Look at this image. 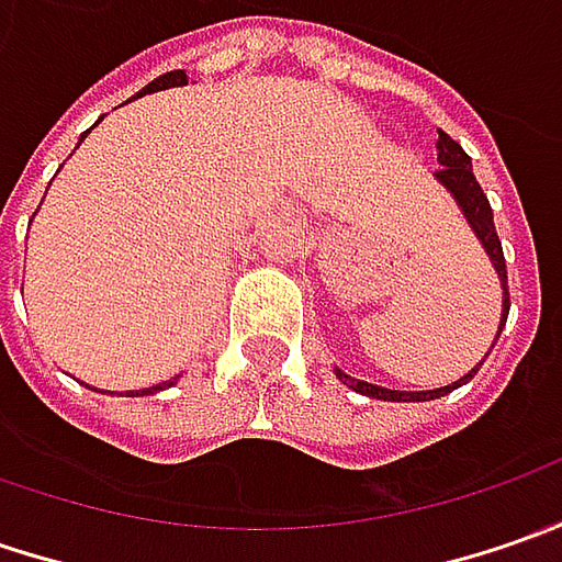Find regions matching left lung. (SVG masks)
Here are the masks:
<instances>
[{
    "label": "left lung",
    "mask_w": 562,
    "mask_h": 562,
    "mask_svg": "<svg viewBox=\"0 0 562 562\" xmlns=\"http://www.w3.org/2000/svg\"><path fill=\"white\" fill-rule=\"evenodd\" d=\"M435 149H438V162H441V168L435 171V181H438V184L453 196V203L460 205L465 225L472 227V234L479 237V244H482V249L487 252V259H491L494 271H497L501 291H504L501 325H497V335H494V344H497V337H501L504 325H507L509 291H507V262H504V247H501L497 231H494V212H491V203H487L485 190L479 187L475 175H472V159L465 156L463 146L453 140V137H447L443 131H438V143H435ZM479 369H482V362H479L472 372H465L460 381L443 384V387H435V391H391V387L369 384V381H359V378L347 375L344 369H335V375L340 378L347 387H353L357 394H366V397H372V400H391V403H425V400H438L443 397V394H450V391H457V387L465 384V381L475 375Z\"/></svg>",
    "instance_id": "8db88e82"
}]
</instances>
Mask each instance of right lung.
<instances>
[{"label":"right lung","mask_w":562,"mask_h":562,"mask_svg":"<svg viewBox=\"0 0 562 562\" xmlns=\"http://www.w3.org/2000/svg\"><path fill=\"white\" fill-rule=\"evenodd\" d=\"M184 83H187L184 71H168V75H162L159 80H153V83H149V87H146L143 93H137V97L156 93V90H168V87H184ZM99 121H102V119H99ZM99 121H97V124H99ZM90 131H93V127H90ZM90 131H87V134H90ZM87 134H83V137H87ZM83 137H80V140H83ZM171 384H178V378H171V381H162V384H156V387L127 391V397H149V394H156V391H165V387H171Z\"/></svg>","instance_id":"right-lung-1"}]
</instances>
